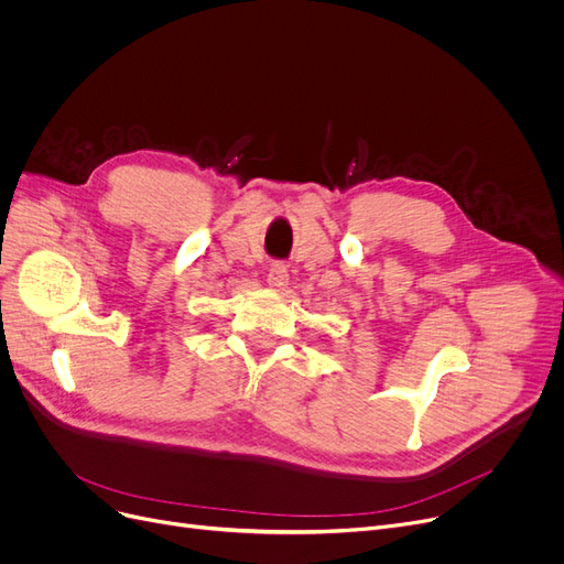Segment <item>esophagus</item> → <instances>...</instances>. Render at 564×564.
<instances>
[{
  "instance_id": "34e87169",
  "label": "esophagus",
  "mask_w": 564,
  "mask_h": 564,
  "mask_svg": "<svg viewBox=\"0 0 564 564\" xmlns=\"http://www.w3.org/2000/svg\"><path fill=\"white\" fill-rule=\"evenodd\" d=\"M267 283L274 290H281L288 285V267L283 262H272L270 270H267Z\"/></svg>"
}]
</instances>
